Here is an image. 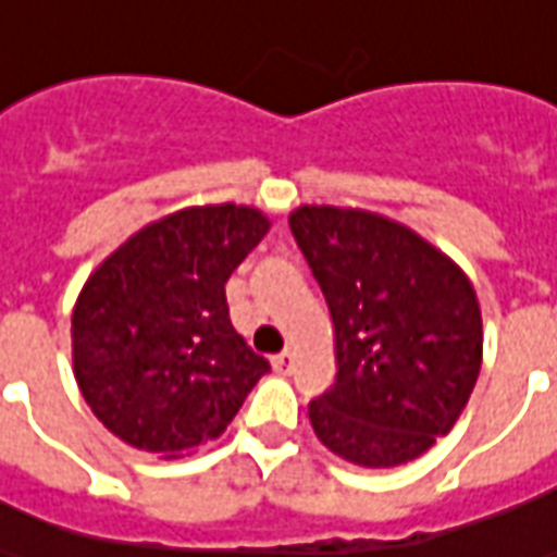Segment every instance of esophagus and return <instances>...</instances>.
<instances>
[{
  "label": "esophagus",
  "instance_id": "esophagus-1",
  "mask_svg": "<svg viewBox=\"0 0 557 557\" xmlns=\"http://www.w3.org/2000/svg\"><path fill=\"white\" fill-rule=\"evenodd\" d=\"M274 369H277V372H289L292 366H295V351H292V348H286V351L283 354H277V357H274Z\"/></svg>",
  "mask_w": 557,
  "mask_h": 557
}]
</instances>
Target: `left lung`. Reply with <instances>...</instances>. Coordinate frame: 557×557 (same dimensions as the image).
I'll list each match as a JSON object with an SVG mask.
<instances>
[{"label":"left lung","instance_id":"left-lung-1","mask_svg":"<svg viewBox=\"0 0 557 557\" xmlns=\"http://www.w3.org/2000/svg\"><path fill=\"white\" fill-rule=\"evenodd\" d=\"M289 226L333 321L336 383L310 401L312 431L357 467L410 463L455 428L481 372L472 280L369 209L298 206Z\"/></svg>","mask_w":557,"mask_h":557}]
</instances>
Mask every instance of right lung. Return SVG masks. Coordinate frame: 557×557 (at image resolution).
Returning a JSON list of instances; mask_svg holds the SVG:
<instances>
[{
  "label": "right lung",
  "instance_id": "1",
  "mask_svg": "<svg viewBox=\"0 0 557 557\" xmlns=\"http://www.w3.org/2000/svg\"><path fill=\"white\" fill-rule=\"evenodd\" d=\"M257 206H185L132 233L73 307V374L126 446L195 451L226 431L268 360L230 321L224 283L265 238Z\"/></svg>",
  "mask_w": 557,
  "mask_h": 557
}]
</instances>
